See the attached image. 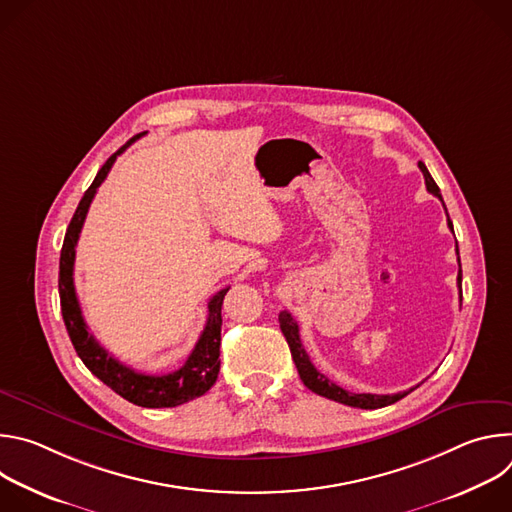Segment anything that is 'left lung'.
I'll list each match as a JSON object with an SVG mask.
<instances>
[{"mask_svg":"<svg viewBox=\"0 0 512 512\" xmlns=\"http://www.w3.org/2000/svg\"><path fill=\"white\" fill-rule=\"evenodd\" d=\"M419 170L423 172V178H425V186H427V192H431L433 196H437L442 200V194H440V188H437L435 180L431 178L429 170L425 168V164L419 162ZM448 227L454 231L452 227V221L448 218ZM456 253H458V243H456ZM460 255V253H458ZM460 261V257H458ZM458 287H460V304H462V265H460V273H458ZM279 328L289 344V350H291V358H294L296 362V369L300 373V379L302 383L314 391L316 395H322L326 399H332V401H338V403H344V405H350V407H360V409H381V407H387V405H393L397 403L399 399H403L405 395H409L413 389L409 391H401V393H393V395H373V393H350L342 387H338L336 383H332L326 375H322L308 356V352L304 350L302 346V340H300V326L298 322L294 320V316H291L289 312H281L279 314Z\"/></svg>","mask_w":512,"mask_h":512,"instance_id":"left-lung-1","label":"left lung"}]
</instances>
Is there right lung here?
Listing matches in <instances>:
<instances>
[{"mask_svg":"<svg viewBox=\"0 0 512 512\" xmlns=\"http://www.w3.org/2000/svg\"><path fill=\"white\" fill-rule=\"evenodd\" d=\"M145 133H139L131 137L123 148H119L97 172L93 184L81 198L75 216L66 229L62 251H60V271H58V294H60V310H62V320L66 326V332L70 336L72 346H75L77 354L85 362V367L101 379L109 389H113L117 395L127 399L133 405L139 407H150V409H160V407H176L182 403H188L200 395H204L218 377V371H221V360H218V354H221V326H223V300L227 296L229 287L216 291L212 300L208 302V318L206 326L186 358V362L178 371H172L168 375H148V373H137L125 364H121L117 358H113L89 332L87 322L83 318L79 298L75 291V277H72V271H75V253H77V241L83 229V223L87 218L89 206L97 194V188L103 184L107 178L109 170L113 168L115 160L119 154H123L129 145L139 139Z\"/></svg>","mask_w":512,"mask_h":512,"instance_id":"1","label":"right lung"}]
</instances>
